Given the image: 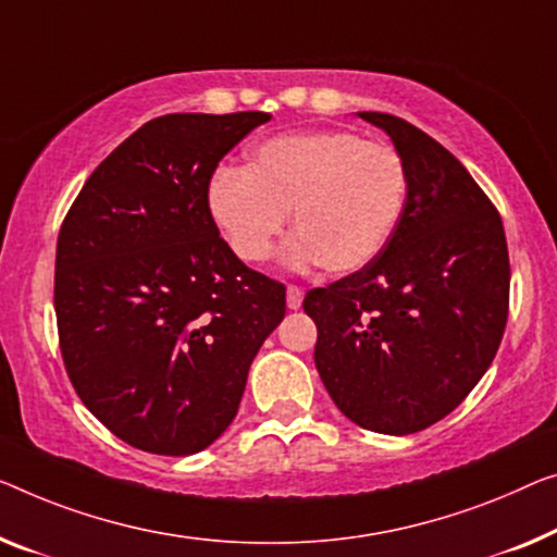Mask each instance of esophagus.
I'll return each mask as SVG.
<instances>
[{"label":"esophagus","mask_w":557,"mask_h":557,"mask_svg":"<svg viewBox=\"0 0 557 557\" xmlns=\"http://www.w3.org/2000/svg\"><path fill=\"white\" fill-rule=\"evenodd\" d=\"M302 297H305L302 287L287 285V307H289V310H300V307H302Z\"/></svg>","instance_id":"1"}]
</instances>
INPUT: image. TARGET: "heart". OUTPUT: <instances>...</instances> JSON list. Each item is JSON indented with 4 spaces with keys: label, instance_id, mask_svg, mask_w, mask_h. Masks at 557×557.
<instances>
[{
    "label": "heart",
    "instance_id": "obj_1",
    "mask_svg": "<svg viewBox=\"0 0 557 557\" xmlns=\"http://www.w3.org/2000/svg\"><path fill=\"white\" fill-rule=\"evenodd\" d=\"M408 202V168L387 143L350 129L264 139L245 170L212 174L207 207L230 250L264 262L293 210L289 260L320 262L332 275L362 270L385 250Z\"/></svg>",
    "mask_w": 557,
    "mask_h": 557
}]
</instances>
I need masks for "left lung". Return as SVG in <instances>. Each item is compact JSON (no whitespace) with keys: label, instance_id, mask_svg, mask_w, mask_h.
<instances>
[{"label":"left lung","instance_id":"obj_1","mask_svg":"<svg viewBox=\"0 0 557 557\" xmlns=\"http://www.w3.org/2000/svg\"><path fill=\"white\" fill-rule=\"evenodd\" d=\"M358 117L393 139L408 202L375 260L310 289L302 307L339 412L410 435L450 414L491 368L508 322V243L493 202L443 145L393 114Z\"/></svg>","mask_w":557,"mask_h":557}]
</instances>
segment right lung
Here are the masks:
<instances>
[{
    "label": "right lung",
    "instance_id": "right-lung-1",
    "mask_svg": "<svg viewBox=\"0 0 557 557\" xmlns=\"http://www.w3.org/2000/svg\"><path fill=\"white\" fill-rule=\"evenodd\" d=\"M268 112L164 114L89 174L66 212L54 312L66 375L124 443L193 455L235 420L247 372L285 318V285L220 237L207 189Z\"/></svg>",
    "mask_w": 557,
    "mask_h": 557
}]
</instances>
